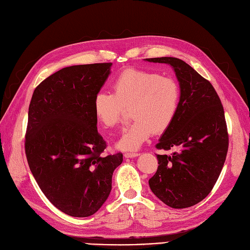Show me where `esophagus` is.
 I'll return each instance as SVG.
<instances>
[{
	"instance_id": "34e87169",
	"label": "esophagus",
	"mask_w": 250,
	"mask_h": 250,
	"mask_svg": "<svg viewBox=\"0 0 250 250\" xmlns=\"http://www.w3.org/2000/svg\"><path fill=\"white\" fill-rule=\"evenodd\" d=\"M138 154L139 153L136 151H127L125 153V158H136V156H138Z\"/></svg>"
}]
</instances>
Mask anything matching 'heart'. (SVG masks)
I'll use <instances>...</instances> for the list:
<instances>
[{"instance_id":"1","label":"heart","mask_w":250,"mask_h":250,"mask_svg":"<svg viewBox=\"0 0 250 250\" xmlns=\"http://www.w3.org/2000/svg\"><path fill=\"white\" fill-rule=\"evenodd\" d=\"M112 88L113 92L99 91L95 96L94 113L104 126L113 127L123 123L125 109L131 108L134 122L118 141L119 148H139L152 132L162 134L167 131L176 117L180 87L171 77L127 69L115 78Z\"/></svg>"}]
</instances>
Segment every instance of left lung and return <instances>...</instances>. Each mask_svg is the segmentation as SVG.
<instances>
[{
  "instance_id": "obj_1",
  "label": "left lung",
  "mask_w": 250,
  "mask_h": 250,
  "mask_svg": "<svg viewBox=\"0 0 250 250\" xmlns=\"http://www.w3.org/2000/svg\"><path fill=\"white\" fill-rule=\"evenodd\" d=\"M146 61L171 64L180 85L176 117L155 145L173 152L156 155L159 167L148 183L166 205L188 208L209 195L223 170L229 148L224 107L211 83L186 62L167 57Z\"/></svg>"
}]
</instances>
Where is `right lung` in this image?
I'll list each match as a JSON object with an SVG mask.
<instances>
[{
    "mask_svg": "<svg viewBox=\"0 0 250 250\" xmlns=\"http://www.w3.org/2000/svg\"><path fill=\"white\" fill-rule=\"evenodd\" d=\"M112 62L63 68L44 79L29 106L24 150L45 197L63 213L90 216L112 188L123 153L103 155L106 141L97 130L95 96Z\"/></svg>",
    "mask_w": 250,
    "mask_h": 250,
    "instance_id": "1",
    "label": "right lung"
}]
</instances>
